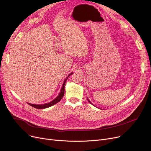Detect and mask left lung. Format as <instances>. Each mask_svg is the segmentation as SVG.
Returning a JSON list of instances; mask_svg holds the SVG:
<instances>
[{
	"label": "left lung",
	"mask_w": 151,
	"mask_h": 151,
	"mask_svg": "<svg viewBox=\"0 0 151 151\" xmlns=\"http://www.w3.org/2000/svg\"><path fill=\"white\" fill-rule=\"evenodd\" d=\"M88 101H89V103H91V102H90V101H89V100H88Z\"/></svg>",
	"instance_id": "1"
}]
</instances>
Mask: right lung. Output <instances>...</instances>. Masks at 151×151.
Returning <instances> with one entry per match:
<instances>
[{"label": "right lung", "instance_id": "obj_1", "mask_svg": "<svg viewBox=\"0 0 151 151\" xmlns=\"http://www.w3.org/2000/svg\"><path fill=\"white\" fill-rule=\"evenodd\" d=\"M72 74H73V73L69 74V75L68 76V77L65 79V82H64V83H63V84L62 88V89H61L60 94H59V96H57V97L55 99H54V100H52V101H51V102H50V103H48L43 104V105H34V104L28 103L29 105L30 106L34 107V108H36V109H45V108H48V107H50V106H51L55 105V103H58L59 101H60V100L62 99V97H63V96H64V92H65V83H66V81L67 78H68L69 76H70Z\"/></svg>", "mask_w": 151, "mask_h": 151}]
</instances>
